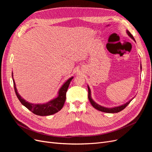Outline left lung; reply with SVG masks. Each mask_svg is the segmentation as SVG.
Wrapping results in <instances>:
<instances>
[{"mask_svg": "<svg viewBox=\"0 0 152 152\" xmlns=\"http://www.w3.org/2000/svg\"><path fill=\"white\" fill-rule=\"evenodd\" d=\"M127 33L128 35L129 36L131 39H132L133 40H135L134 39V37H133L132 35L128 30H127ZM87 87H88V98H89V102H90L91 104H92V106H93V107L94 108H96V110H99V111L103 112H106V113H118V112H119L122 111V110H124V108H125L127 107V106L130 103V102H131V100L132 99H131V100L129 101V102H128L127 103H126V104H123V105H122V106H120V107H114V108H105V107H102V106H100L99 104H97L96 103H95V102H94V101H93V99H92L91 96V90H90V88L89 87V86Z\"/></svg>", "mask_w": 152, "mask_h": 152, "instance_id": "8db88e82", "label": "left lung"}]
</instances>
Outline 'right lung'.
<instances>
[{"label":"right lung","instance_id":"obj_1","mask_svg":"<svg viewBox=\"0 0 152 152\" xmlns=\"http://www.w3.org/2000/svg\"><path fill=\"white\" fill-rule=\"evenodd\" d=\"M73 77H71L70 79H69L65 84L63 85V86L61 87V89H59L58 93V96L51 101H50L49 102L45 103V104H31L29 103L28 102H26L23 98H21V96L18 93L17 89L16 87V85L15 83V81L13 80V84H14V88H15V93L16 94V96L18 97V99L20 100L21 103L24 105L25 107L28 108L29 110L34 113L35 115L40 116H48L50 115L57 113L59 110H61L63 108L64 103H65V99H66V94L68 90V88L70 85V83L71 80H72Z\"/></svg>","mask_w":152,"mask_h":152}]
</instances>
